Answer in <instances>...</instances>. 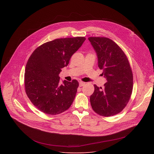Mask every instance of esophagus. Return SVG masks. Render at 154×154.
Here are the masks:
<instances>
[{
  "instance_id": "obj_1",
  "label": "esophagus",
  "mask_w": 154,
  "mask_h": 154,
  "mask_svg": "<svg viewBox=\"0 0 154 154\" xmlns=\"http://www.w3.org/2000/svg\"><path fill=\"white\" fill-rule=\"evenodd\" d=\"M85 85V83L83 82H79V86H83Z\"/></svg>"
}]
</instances>
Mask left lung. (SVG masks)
<instances>
[{
    "label": "left lung",
    "mask_w": 154,
    "mask_h": 154,
    "mask_svg": "<svg viewBox=\"0 0 154 154\" xmlns=\"http://www.w3.org/2000/svg\"><path fill=\"white\" fill-rule=\"evenodd\" d=\"M106 82L104 87L94 85L90 96L93 110L103 116L120 113L127 104L133 90V74L128 59L113 41L105 37H89Z\"/></svg>",
    "instance_id": "1"
}]
</instances>
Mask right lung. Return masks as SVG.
I'll list each match as a JSON object with an SVG mask.
<instances>
[{
    "label": "right lung",
    "instance_id": "1",
    "mask_svg": "<svg viewBox=\"0 0 154 154\" xmlns=\"http://www.w3.org/2000/svg\"><path fill=\"white\" fill-rule=\"evenodd\" d=\"M85 40V37L56 39L43 44L30 57L24 75L26 92L42 112L55 115L71 106L79 82L63 80L60 84L59 74Z\"/></svg>",
    "mask_w": 154,
    "mask_h": 154
}]
</instances>
